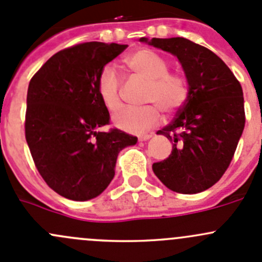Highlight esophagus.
<instances>
[{
	"label": "esophagus",
	"mask_w": 262,
	"mask_h": 262,
	"mask_svg": "<svg viewBox=\"0 0 262 262\" xmlns=\"http://www.w3.org/2000/svg\"><path fill=\"white\" fill-rule=\"evenodd\" d=\"M150 137H152V136H150V134H143V136H139L138 139L141 142H143V141H148V139H149Z\"/></svg>",
	"instance_id": "1"
}]
</instances>
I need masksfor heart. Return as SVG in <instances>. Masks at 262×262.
Masks as SVG:
<instances>
[{
    "instance_id": "heart-1",
    "label": "heart",
    "mask_w": 262,
    "mask_h": 262,
    "mask_svg": "<svg viewBox=\"0 0 262 262\" xmlns=\"http://www.w3.org/2000/svg\"><path fill=\"white\" fill-rule=\"evenodd\" d=\"M124 66L136 77L147 81L144 106L124 107L114 116V124L129 133H143L158 125L161 111L179 112L189 99V84L181 75L170 72V62L153 49H138L124 58ZM96 91L105 109L114 113L121 106V81L112 67H105L96 81Z\"/></svg>"
}]
</instances>
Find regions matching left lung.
<instances>
[{
    "instance_id": "8db88e82",
    "label": "left lung",
    "mask_w": 262,
    "mask_h": 262,
    "mask_svg": "<svg viewBox=\"0 0 262 262\" xmlns=\"http://www.w3.org/2000/svg\"><path fill=\"white\" fill-rule=\"evenodd\" d=\"M141 41L176 55L189 83L187 101L157 132L172 142V150L166 160L153 163V172L172 191H204L226 172L244 132L241 83L218 55L189 39Z\"/></svg>"
}]
</instances>
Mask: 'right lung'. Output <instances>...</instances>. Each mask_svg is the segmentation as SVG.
Listing matches in <instances>:
<instances>
[{"mask_svg": "<svg viewBox=\"0 0 262 262\" xmlns=\"http://www.w3.org/2000/svg\"><path fill=\"white\" fill-rule=\"evenodd\" d=\"M125 44L89 41L55 53L33 76L26 96L25 138L39 173L57 194L84 202L115 175L116 158L137 137L107 125L96 81Z\"/></svg>", "mask_w": 262, "mask_h": 262, "instance_id": "obj_1", "label": "right lung"}]
</instances>
